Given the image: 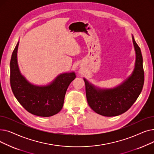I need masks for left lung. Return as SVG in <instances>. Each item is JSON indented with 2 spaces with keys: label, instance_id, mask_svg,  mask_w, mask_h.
<instances>
[{
  "label": "left lung",
  "instance_id": "obj_1",
  "mask_svg": "<svg viewBox=\"0 0 154 154\" xmlns=\"http://www.w3.org/2000/svg\"><path fill=\"white\" fill-rule=\"evenodd\" d=\"M132 37L136 57L135 67L122 83L114 88H102L84 78L87 102L97 114L106 117L122 114L131 107L142 92L144 83L142 55L133 35Z\"/></svg>",
  "mask_w": 154,
  "mask_h": 154
}]
</instances>
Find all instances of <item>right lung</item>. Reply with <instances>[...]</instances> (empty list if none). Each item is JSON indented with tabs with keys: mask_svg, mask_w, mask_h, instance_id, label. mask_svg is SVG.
Masks as SVG:
<instances>
[{
	"mask_svg": "<svg viewBox=\"0 0 154 154\" xmlns=\"http://www.w3.org/2000/svg\"><path fill=\"white\" fill-rule=\"evenodd\" d=\"M19 41L12 52L10 63L12 91L22 106L32 114L51 117L59 113L64 102L69 85L75 77L74 72L60 74L45 85L30 83L20 73L17 62Z\"/></svg>",
	"mask_w": 154,
	"mask_h": 154,
	"instance_id": "add662e5",
	"label": "right lung"
}]
</instances>
